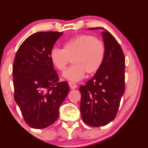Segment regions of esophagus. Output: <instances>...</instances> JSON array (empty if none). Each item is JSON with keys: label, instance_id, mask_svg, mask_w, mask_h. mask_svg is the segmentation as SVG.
Instances as JSON below:
<instances>
[{"label": "esophagus", "instance_id": "obj_1", "mask_svg": "<svg viewBox=\"0 0 148 148\" xmlns=\"http://www.w3.org/2000/svg\"><path fill=\"white\" fill-rule=\"evenodd\" d=\"M69 87H70L71 89H75V88L77 87V86H76V84H74V83L73 82H69Z\"/></svg>", "mask_w": 148, "mask_h": 148}]
</instances>
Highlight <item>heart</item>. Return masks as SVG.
<instances>
[{
    "instance_id": "heart-1",
    "label": "heart",
    "mask_w": 148,
    "mask_h": 148,
    "mask_svg": "<svg viewBox=\"0 0 148 148\" xmlns=\"http://www.w3.org/2000/svg\"><path fill=\"white\" fill-rule=\"evenodd\" d=\"M105 48L98 38L88 35H79L63 43L62 49L54 48L49 54L50 60L58 70L64 71L72 58L73 64L62 76L72 81H79L85 74H92L103 63Z\"/></svg>"
}]
</instances>
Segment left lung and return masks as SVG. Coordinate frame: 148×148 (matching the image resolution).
Instances as JSON below:
<instances>
[{
  "instance_id": "8db88e82",
  "label": "left lung",
  "mask_w": 148,
  "mask_h": 148,
  "mask_svg": "<svg viewBox=\"0 0 148 148\" xmlns=\"http://www.w3.org/2000/svg\"><path fill=\"white\" fill-rule=\"evenodd\" d=\"M102 29L105 48L103 63L92 79L79 88L81 94L80 110L85 123L101 127L115 118L125 92V58L121 47L108 30Z\"/></svg>"
}]
</instances>
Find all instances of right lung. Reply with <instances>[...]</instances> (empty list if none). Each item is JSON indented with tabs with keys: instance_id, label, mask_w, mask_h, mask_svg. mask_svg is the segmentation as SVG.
<instances>
[{
	"instance_id": "right-lung-1",
	"label": "right lung",
	"mask_w": 148,
	"mask_h": 148,
	"mask_svg": "<svg viewBox=\"0 0 148 148\" xmlns=\"http://www.w3.org/2000/svg\"><path fill=\"white\" fill-rule=\"evenodd\" d=\"M62 32H38L18 48L13 64L14 100L28 126L45 129L56 122L58 109L69 91L67 81L59 82L49 58Z\"/></svg>"
}]
</instances>
